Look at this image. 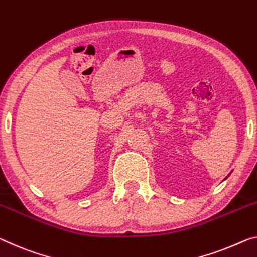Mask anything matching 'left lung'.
I'll return each mask as SVG.
<instances>
[{"label": "left lung", "instance_id": "8db88e82", "mask_svg": "<svg viewBox=\"0 0 257 257\" xmlns=\"http://www.w3.org/2000/svg\"><path fill=\"white\" fill-rule=\"evenodd\" d=\"M226 178H227V177H226ZM226 178H225V179H226Z\"/></svg>", "mask_w": 257, "mask_h": 257}]
</instances>
